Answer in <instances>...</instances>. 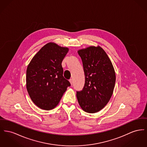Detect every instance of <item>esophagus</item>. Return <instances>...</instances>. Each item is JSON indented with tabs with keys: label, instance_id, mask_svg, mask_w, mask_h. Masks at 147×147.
<instances>
[{
	"label": "esophagus",
	"instance_id": "obj_1",
	"mask_svg": "<svg viewBox=\"0 0 147 147\" xmlns=\"http://www.w3.org/2000/svg\"><path fill=\"white\" fill-rule=\"evenodd\" d=\"M69 82H70V84L72 85V84H73V79H69Z\"/></svg>",
	"mask_w": 147,
	"mask_h": 147
}]
</instances>
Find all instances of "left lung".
Masks as SVG:
<instances>
[{
  "label": "left lung",
  "instance_id": "left-lung-1",
  "mask_svg": "<svg viewBox=\"0 0 147 147\" xmlns=\"http://www.w3.org/2000/svg\"><path fill=\"white\" fill-rule=\"evenodd\" d=\"M85 75L83 89L77 91L80 107L85 112H98L108 103L115 83L112 63L100 47H90L78 51Z\"/></svg>",
  "mask_w": 147,
  "mask_h": 147
}]
</instances>
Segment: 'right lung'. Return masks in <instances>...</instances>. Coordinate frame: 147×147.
Returning a JSON list of instances; mask_svg holds the SVG:
<instances>
[{
  "mask_svg": "<svg viewBox=\"0 0 147 147\" xmlns=\"http://www.w3.org/2000/svg\"><path fill=\"white\" fill-rule=\"evenodd\" d=\"M68 48L47 44L38 52L26 69V89L33 102L44 110L55 108L67 88L61 63Z\"/></svg>",
  "mask_w": 147,
  "mask_h": 147,
  "instance_id": "right-lung-1",
  "label": "right lung"
}]
</instances>
